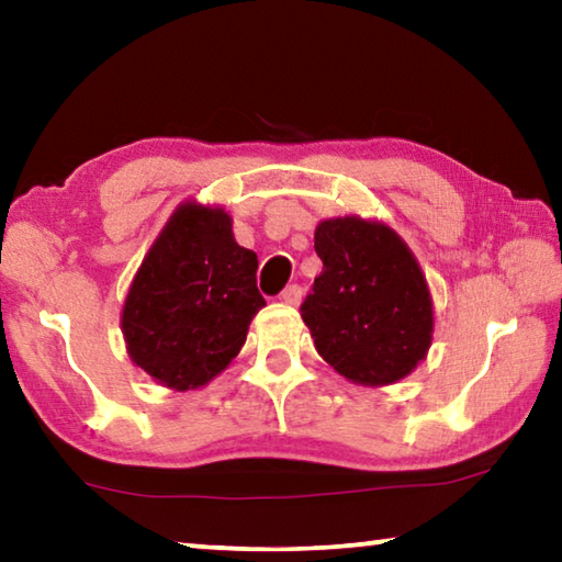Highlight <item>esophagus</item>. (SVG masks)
Masks as SVG:
<instances>
[{"label":"esophagus","instance_id":"esophagus-1","mask_svg":"<svg viewBox=\"0 0 562 562\" xmlns=\"http://www.w3.org/2000/svg\"><path fill=\"white\" fill-rule=\"evenodd\" d=\"M302 288L300 284H288V288L282 290V294H280V300L284 302V304H294V307H297V304L302 302Z\"/></svg>","mask_w":562,"mask_h":562}]
</instances>
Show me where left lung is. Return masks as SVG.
Listing matches in <instances>:
<instances>
[{"label":"left lung","instance_id":"8db88e82","mask_svg":"<svg viewBox=\"0 0 562 562\" xmlns=\"http://www.w3.org/2000/svg\"><path fill=\"white\" fill-rule=\"evenodd\" d=\"M322 272L302 319L327 364L351 384L389 386L408 376L434 339V302L414 252L394 227L359 215L315 231Z\"/></svg>","mask_w":562,"mask_h":562}]
</instances>
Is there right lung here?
<instances>
[{
  "instance_id": "1",
  "label": "right lung",
  "mask_w": 562,
  "mask_h": 562,
  "mask_svg": "<svg viewBox=\"0 0 562 562\" xmlns=\"http://www.w3.org/2000/svg\"><path fill=\"white\" fill-rule=\"evenodd\" d=\"M255 272L258 255L235 243L221 205L180 203L123 302L133 364L173 392L205 386L237 357L265 307Z\"/></svg>"
}]
</instances>
